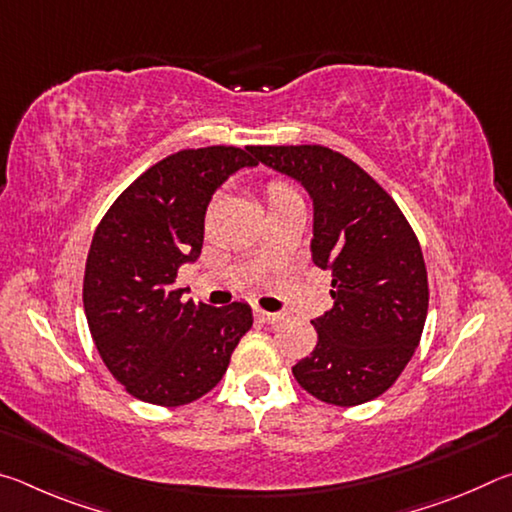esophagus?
<instances>
[{"instance_id": "34e87169", "label": "esophagus", "mask_w": 512, "mask_h": 512, "mask_svg": "<svg viewBox=\"0 0 512 512\" xmlns=\"http://www.w3.org/2000/svg\"><path fill=\"white\" fill-rule=\"evenodd\" d=\"M253 314H255L259 323H268V325H275L277 320L284 318V314H277V311H266V309H259V307H255Z\"/></svg>"}]
</instances>
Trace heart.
<instances>
[{"instance_id":"1","label":"heart","mask_w":512,"mask_h":512,"mask_svg":"<svg viewBox=\"0 0 512 512\" xmlns=\"http://www.w3.org/2000/svg\"><path fill=\"white\" fill-rule=\"evenodd\" d=\"M293 196H296V194H293L291 189H287L280 183H273L271 187H268V205L280 203V201H284V198H293Z\"/></svg>"}]
</instances>
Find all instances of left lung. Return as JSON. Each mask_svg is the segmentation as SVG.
I'll return each mask as SVG.
<instances>
[{"label": "left lung", "instance_id": "1", "mask_svg": "<svg viewBox=\"0 0 512 512\" xmlns=\"http://www.w3.org/2000/svg\"><path fill=\"white\" fill-rule=\"evenodd\" d=\"M264 167L296 180L314 205L311 259L332 275L334 307L311 320L318 343L293 377L318 400L357 406L402 375L427 320L418 237L359 164L327 146H253Z\"/></svg>", "mask_w": 512, "mask_h": 512}]
</instances>
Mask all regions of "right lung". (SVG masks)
<instances>
[{
    "mask_svg": "<svg viewBox=\"0 0 512 512\" xmlns=\"http://www.w3.org/2000/svg\"><path fill=\"white\" fill-rule=\"evenodd\" d=\"M253 146L185 149L146 169L103 216L85 262L83 307L103 363L133 397L180 406L219 384L253 327L246 302L194 305L173 289L201 257L205 212Z\"/></svg>",
    "mask_w": 512,
    "mask_h": 512,
    "instance_id": "obj_1",
    "label": "right lung"
}]
</instances>
